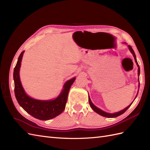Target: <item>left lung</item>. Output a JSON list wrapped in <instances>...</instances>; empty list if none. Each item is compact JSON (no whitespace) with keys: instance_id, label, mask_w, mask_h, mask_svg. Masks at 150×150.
Here are the masks:
<instances>
[{"instance_id":"1","label":"left lung","mask_w":150,"mask_h":150,"mask_svg":"<svg viewBox=\"0 0 150 150\" xmlns=\"http://www.w3.org/2000/svg\"><path fill=\"white\" fill-rule=\"evenodd\" d=\"M128 48H129V51H131V52L133 54V56H134V57L135 62H136V63H137V66H138V76H139L140 69H139V65H138V62H137V57H136V55H135V54H134V52L133 49H132V47H131V46H128ZM138 81H139V79ZM137 96H136V98H137ZM89 104H90L91 107V108L93 109V110L95 112H97L98 114H99V115H101V116H104V117H117V116H119L121 115L122 114H123V113H124L127 110H128V109L131 106V104H132V103H132L131 104H129V105L128 107H126V108H125L123 110H121V111H119V112H115V113H108V112H104V111H102L101 110H100V109L97 108L95 105H94L93 103L91 102V99H90L89 96Z\"/></svg>"}]
</instances>
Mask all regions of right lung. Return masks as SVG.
I'll return each mask as SVG.
<instances>
[{"instance_id": "add662e5", "label": "right lung", "mask_w": 150, "mask_h": 150, "mask_svg": "<svg viewBox=\"0 0 150 150\" xmlns=\"http://www.w3.org/2000/svg\"><path fill=\"white\" fill-rule=\"evenodd\" d=\"M24 51H22L18 58L16 66L13 70V81H14V93L17 101L24 110L40 120H49L59 115L64 110L68 93L71 86L74 82L76 78L67 81L64 84V89L55 99L48 101H40L29 97L27 94L21 84L19 77V71L21 61Z\"/></svg>"}]
</instances>
